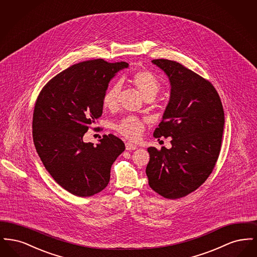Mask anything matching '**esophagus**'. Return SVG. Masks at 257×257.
Masks as SVG:
<instances>
[{"mask_svg":"<svg viewBox=\"0 0 257 257\" xmlns=\"http://www.w3.org/2000/svg\"><path fill=\"white\" fill-rule=\"evenodd\" d=\"M125 148H126V150L131 151V150H135V149H137V146H135V145L131 144V143H127V144L125 145Z\"/></svg>","mask_w":257,"mask_h":257,"instance_id":"esophagus-1","label":"esophagus"}]
</instances>
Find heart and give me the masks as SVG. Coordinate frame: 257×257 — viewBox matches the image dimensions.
Instances as JSON below:
<instances>
[{"instance_id": "1", "label": "heart", "mask_w": 257, "mask_h": 257, "mask_svg": "<svg viewBox=\"0 0 257 257\" xmlns=\"http://www.w3.org/2000/svg\"><path fill=\"white\" fill-rule=\"evenodd\" d=\"M130 83L137 89L140 95L145 100L147 98L155 97L160 90L158 78L150 71L142 70L133 74L130 78ZM121 86L119 83H114L106 90L103 96V106L110 110H115L119 103V93ZM115 130L128 140L137 141L141 138L145 130V124L134 116H127L114 126Z\"/></svg>"}]
</instances>
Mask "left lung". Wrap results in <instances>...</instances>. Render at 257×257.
<instances>
[{"label":"left lung","instance_id":"obj_1","mask_svg":"<svg viewBox=\"0 0 257 257\" xmlns=\"http://www.w3.org/2000/svg\"><path fill=\"white\" fill-rule=\"evenodd\" d=\"M168 76L171 96L155 138H171V148L148 147L147 175L160 196L176 199L204 183L220 154L224 112L213 85L176 61L153 60Z\"/></svg>","mask_w":257,"mask_h":257}]
</instances>
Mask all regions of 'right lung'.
I'll use <instances>...</instances> for the list:
<instances>
[{
	"label": "right lung",
	"mask_w": 257,
	"mask_h": 257,
	"mask_svg": "<svg viewBox=\"0 0 257 257\" xmlns=\"http://www.w3.org/2000/svg\"><path fill=\"white\" fill-rule=\"evenodd\" d=\"M128 66L102 59L74 64L51 79L37 97L33 116L37 154L54 180L74 196L104 190L111 165L125 149L113 135H104L97 145L83 137L102 115L110 80Z\"/></svg>",
	"instance_id": "add662e5"
}]
</instances>
